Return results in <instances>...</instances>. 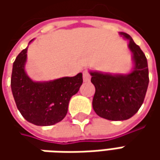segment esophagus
<instances>
[{"label":"esophagus","mask_w":160,"mask_h":160,"mask_svg":"<svg viewBox=\"0 0 160 160\" xmlns=\"http://www.w3.org/2000/svg\"><path fill=\"white\" fill-rule=\"evenodd\" d=\"M83 82H89L91 79V75L88 72V70H84L83 72Z\"/></svg>","instance_id":"obj_1"}]
</instances>
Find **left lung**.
I'll list each match as a JSON object with an SVG mask.
<instances>
[{"label":"left lung","instance_id":"left-lung-1","mask_svg":"<svg viewBox=\"0 0 160 160\" xmlns=\"http://www.w3.org/2000/svg\"><path fill=\"white\" fill-rule=\"evenodd\" d=\"M129 40L134 61L133 70L128 75H110L91 72V82L95 86L92 108L96 114L108 120H126L142 105L149 84L147 58L141 48L126 33L119 32Z\"/></svg>","mask_w":160,"mask_h":160}]
</instances>
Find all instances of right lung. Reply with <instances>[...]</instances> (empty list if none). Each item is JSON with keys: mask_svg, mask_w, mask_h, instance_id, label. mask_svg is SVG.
I'll return each mask as SVG.
<instances>
[{"mask_svg": "<svg viewBox=\"0 0 160 160\" xmlns=\"http://www.w3.org/2000/svg\"><path fill=\"white\" fill-rule=\"evenodd\" d=\"M27 52L28 48L23 50L13 63L10 85L16 105L28 122L35 126H52L66 117L71 97L82 85L83 75L34 82L25 71Z\"/></svg>", "mask_w": 160, "mask_h": 160, "instance_id": "right-lung-1", "label": "right lung"}]
</instances>
